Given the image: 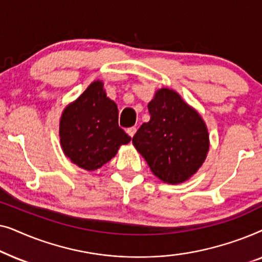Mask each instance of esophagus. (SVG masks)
Instances as JSON below:
<instances>
[{"instance_id":"obj_1","label":"esophagus","mask_w":262,"mask_h":262,"mask_svg":"<svg viewBox=\"0 0 262 262\" xmlns=\"http://www.w3.org/2000/svg\"><path fill=\"white\" fill-rule=\"evenodd\" d=\"M136 131H137V128H136V127H128L126 132H127V135L130 136V137H134L135 134H136Z\"/></svg>"}]
</instances>
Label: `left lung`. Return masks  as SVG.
I'll return each instance as SVG.
<instances>
[{"label":"left lung","instance_id":"8db88e82","mask_svg":"<svg viewBox=\"0 0 262 262\" xmlns=\"http://www.w3.org/2000/svg\"><path fill=\"white\" fill-rule=\"evenodd\" d=\"M150 120L132 138L150 169L167 184L188 180L209 151V132L200 114L177 92L162 88L149 102Z\"/></svg>","mask_w":262,"mask_h":262}]
</instances>
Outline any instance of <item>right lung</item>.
<instances>
[{
	"mask_svg": "<svg viewBox=\"0 0 262 262\" xmlns=\"http://www.w3.org/2000/svg\"><path fill=\"white\" fill-rule=\"evenodd\" d=\"M59 138L66 156L85 170L101 168L131 141L118 125V107L107 98L101 81L93 82L64 108Z\"/></svg>",
	"mask_w": 262,
	"mask_h": 262,
	"instance_id": "add662e5",
	"label": "right lung"
}]
</instances>
